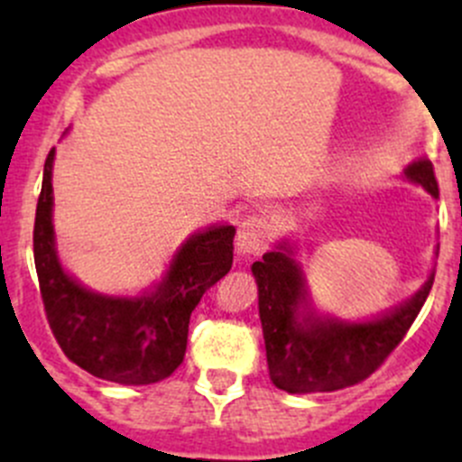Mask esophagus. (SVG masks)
<instances>
[{
  "instance_id": "34e87169",
  "label": "esophagus",
  "mask_w": 462,
  "mask_h": 462,
  "mask_svg": "<svg viewBox=\"0 0 462 462\" xmlns=\"http://www.w3.org/2000/svg\"><path fill=\"white\" fill-rule=\"evenodd\" d=\"M270 239H273V227L263 214H253L239 223L236 232V245L244 254H261L268 250Z\"/></svg>"
}]
</instances>
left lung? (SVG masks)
I'll return each mask as SVG.
<instances>
[{"instance_id": "1", "label": "left lung", "mask_w": 462, "mask_h": 462, "mask_svg": "<svg viewBox=\"0 0 462 462\" xmlns=\"http://www.w3.org/2000/svg\"><path fill=\"white\" fill-rule=\"evenodd\" d=\"M407 179L438 197V180L430 161L407 167ZM253 274L259 286V318L265 339L268 374L277 389L288 393H318L360 384L375 374L395 351L420 313L433 286V274L411 301L371 321H337L301 315L304 277L279 245L254 261Z\"/></svg>"}]
</instances>
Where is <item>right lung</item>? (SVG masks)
<instances>
[{
    "label": "right lung",
    "instance_id": "right-lung-1",
    "mask_svg": "<svg viewBox=\"0 0 462 462\" xmlns=\"http://www.w3.org/2000/svg\"><path fill=\"white\" fill-rule=\"evenodd\" d=\"M53 153L51 149L44 162L32 227L37 282L51 333L73 365L102 380L118 384L165 380L185 357L192 310L232 268L235 227L218 226L194 235L152 295L138 300L96 295L73 282L55 254Z\"/></svg>",
    "mask_w": 462,
    "mask_h": 462
}]
</instances>
